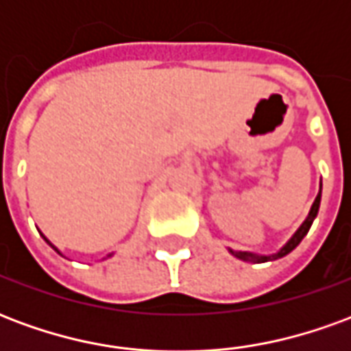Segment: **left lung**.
Returning a JSON list of instances; mask_svg holds the SVG:
<instances>
[{"mask_svg": "<svg viewBox=\"0 0 351 351\" xmlns=\"http://www.w3.org/2000/svg\"><path fill=\"white\" fill-rule=\"evenodd\" d=\"M319 201H322V190H319V193H317L316 201H314V205H312V208H310L308 216H306V220L302 221V226L299 229H297V233H295L289 241H287V244L282 248V250L278 252V254H272V256H256V254H248V252H235V250H229L235 258L243 259V261H256V263H263V261H271V259H278V258H284L286 254H289L291 250H295L297 246H299V243H301L302 239H304V235L308 233L310 226H312V221H314V218L317 216V210H319Z\"/></svg>", "mask_w": 351, "mask_h": 351, "instance_id": "8db88e82", "label": "left lung"}]
</instances>
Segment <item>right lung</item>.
Returning <instances> with one entry per match:
<instances>
[{
	"mask_svg": "<svg viewBox=\"0 0 351 351\" xmlns=\"http://www.w3.org/2000/svg\"><path fill=\"white\" fill-rule=\"evenodd\" d=\"M45 241H47V239H45ZM47 243H49V241H47ZM49 244H50V243H49ZM50 246H52V244H50ZM52 248H54V250L58 252V248H56V246H52ZM58 254H60V252H58Z\"/></svg>",
	"mask_w": 351,
	"mask_h": 351,
	"instance_id": "1",
	"label": "right lung"
}]
</instances>
